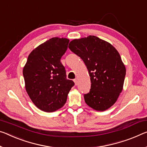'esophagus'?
<instances>
[{
    "mask_svg": "<svg viewBox=\"0 0 147 147\" xmlns=\"http://www.w3.org/2000/svg\"><path fill=\"white\" fill-rule=\"evenodd\" d=\"M74 84H75V85H76V86L78 84V81H77V80H76V79H74Z\"/></svg>",
    "mask_w": 147,
    "mask_h": 147,
    "instance_id": "obj_1",
    "label": "esophagus"
}]
</instances>
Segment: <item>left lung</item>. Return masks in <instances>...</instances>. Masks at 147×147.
I'll use <instances>...</instances> for the list:
<instances>
[{
    "mask_svg": "<svg viewBox=\"0 0 147 147\" xmlns=\"http://www.w3.org/2000/svg\"><path fill=\"white\" fill-rule=\"evenodd\" d=\"M69 48L84 62L89 72L91 88L84 95L86 103L98 111L115 104L123 89L125 67L113 45L97 36L74 39Z\"/></svg>",
    "mask_w": 147,
    "mask_h": 147,
    "instance_id": "1",
    "label": "left lung"
}]
</instances>
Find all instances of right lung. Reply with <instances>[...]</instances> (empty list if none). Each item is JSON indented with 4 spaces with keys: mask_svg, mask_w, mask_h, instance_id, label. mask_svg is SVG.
<instances>
[{
    "mask_svg": "<svg viewBox=\"0 0 147 147\" xmlns=\"http://www.w3.org/2000/svg\"><path fill=\"white\" fill-rule=\"evenodd\" d=\"M69 40L53 37L32 50L23 68L25 88L31 101L40 110L50 113L66 103L74 85L66 77L61 58Z\"/></svg>",
    "mask_w": 147,
    "mask_h": 147,
    "instance_id": "add662e5",
    "label": "right lung"
}]
</instances>
